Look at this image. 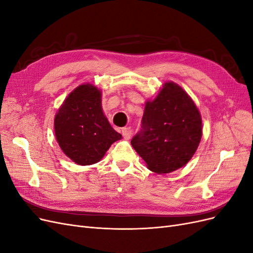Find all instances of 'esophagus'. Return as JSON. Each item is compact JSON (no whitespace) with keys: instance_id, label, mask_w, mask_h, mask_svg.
<instances>
[{"instance_id":"34e87169","label":"esophagus","mask_w":253,"mask_h":253,"mask_svg":"<svg viewBox=\"0 0 253 253\" xmlns=\"http://www.w3.org/2000/svg\"><path fill=\"white\" fill-rule=\"evenodd\" d=\"M121 134H122V136H124V138L129 139V138H131V136H132L131 127H124L121 129Z\"/></svg>"}]
</instances>
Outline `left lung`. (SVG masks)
<instances>
[{"instance_id":"obj_1","label":"left lung","mask_w":253,"mask_h":253,"mask_svg":"<svg viewBox=\"0 0 253 253\" xmlns=\"http://www.w3.org/2000/svg\"><path fill=\"white\" fill-rule=\"evenodd\" d=\"M202 133L201 114L192 99L177 84L168 82L145 104L141 128L131 143L151 171L166 174L192 158Z\"/></svg>"}]
</instances>
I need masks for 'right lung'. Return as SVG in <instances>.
Masks as SVG:
<instances>
[{
    "label": "right lung",
    "mask_w": 253,
    "mask_h": 253,
    "mask_svg": "<svg viewBox=\"0 0 253 253\" xmlns=\"http://www.w3.org/2000/svg\"><path fill=\"white\" fill-rule=\"evenodd\" d=\"M56 138L64 154L80 166L98 163L121 135L101 108V93L82 84L68 95L55 117Z\"/></svg>",
    "instance_id": "right-lung-1"
}]
</instances>
